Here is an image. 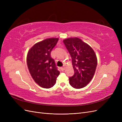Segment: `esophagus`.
<instances>
[{
  "instance_id": "esophagus-1",
  "label": "esophagus",
  "mask_w": 122,
  "mask_h": 122,
  "mask_svg": "<svg viewBox=\"0 0 122 122\" xmlns=\"http://www.w3.org/2000/svg\"><path fill=\"white\" fill-rule=\"evenodd\" d=\"M61 70H62V71H63V70H64L65 69V67L64 66V67H62L61 68Z\"/></svg>"
}]
</instances>
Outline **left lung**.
I'll list each match as a JSON object with an SVG mask.
<instances>
[{"label":"left lung","mask_w":122,"mask_h":122,"mask_svg":"<svg viewBox=\"0 0 122 122\" xmlns=\"http://www.w3.org/2000/svg\"><path fill=\"white\" fill-rule=\"evenodd\" d=\"M63 42L72 60L74 75L69 78L71 86L81 88L93 78L97 66V58L92 48L78 38H69Z\"/></svg>","instance_id":"left-lung-1"}]
</instances>
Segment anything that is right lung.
Listing matches in <instances>:
<instances>
[{"mask_svg": "<svg viewBox=\"0 0 122 122\" xmlns=\"http://www.w3.org/2000/svg\"><path fill=\"white\" fill-rule=\"evenodd\" d=\"M58 38H48L36 43L28 50L26 61L29 73L41 87L49 88L56 82L60 75L51 52Z\"/></svg>", "mask_w": 122, "mask_h": 122, "instance_id": "1", "label": "right lung"}]
</instances>
